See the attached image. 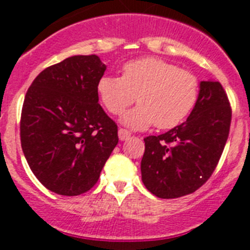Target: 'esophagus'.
I'll return each instance as SVG.
<instances>
[{
	"instance_id": "obj_1",
	"label": "esophagus",
	"mask_w": 250,
	"mask_h": 250,
	"mask_svg": "<svg viewBox=\"0 0 250 250\" xmlns=\"http://www.w3.org/2000/svg\"><path fill=\"white\" fill-rule=\"evenodd\" d=\"M118 134H119V139H120L121 141H125L130 138V132L125 129H119Z\"/></svg>"
}]
</instances>
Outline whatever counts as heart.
I'll return each mask as SVG.
<instances>
[{"instance_id":"1","label":"heart","mask_w":250,"mask_h":250,"mask_svg":"<svg viewBox=\"0 0 250 250\" xmlns=\"http://www.w3.org/2000/svg\"><path fill=\"white\" fill-rule=\"evenodd\" d=\"M98 98L110 114L120 115L135 100L139 105L123 115L130 129L154 125L173 129L195 106L199 83L194 74L158 57L131 60L121 68V77L105 75L96 85Z\"/></svg>"}]
</instances>
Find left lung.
<instances>
[{
    "mask_svg": "<svg viewBox=\"0 0 250 250\" xmlns=\"http://www.w3.org/2000/svg\"><path fill=\"white\" fill-rule=\"evenodd\" d=\"M231 110L220 83L200 81L187 121L159 136H147L141 179L161 199L191 194L210 178L229 135Z\"/></svg>",
    "mask_w": 250,
    "mask_h": 250,
    "instance_id": "obj_1",
    "label": "left lung"
}]
</instances>
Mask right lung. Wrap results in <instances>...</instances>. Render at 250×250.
I'll return each instance as SVG.
<instances>
[{"instance_id": "obj_1", "label": "right lung", "mask_w": 250, "mask_h": 250, "mask_svg": "<svg viewBox=\"0 0 250 250\" xmlns=\"http://www.w3.org/2000/svg\"><path fill=\"white\" fill-rule=\"evenodd\" d=\"M105 70L96 55L67 57L40 72L26 92L22 151L39 182L60 195L90 190L118 145V126L96 92Z\"/></svg>"}]
</instances>
